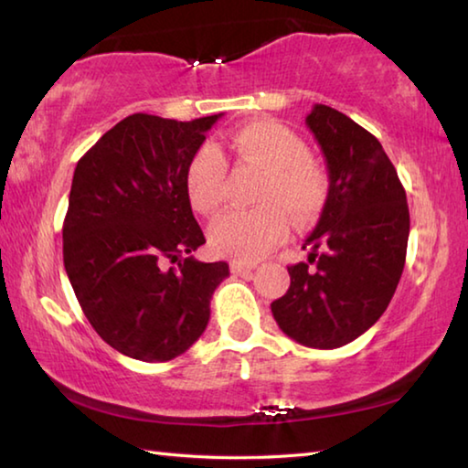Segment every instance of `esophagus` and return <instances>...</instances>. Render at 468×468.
<instances>
[{
  "label": "esophagus",
  "mask_w": 468,
  "mask_h": 468,
  "mask_svg": "<svg viewBox=\"0 0 468 468\" xmlns=\"http://www.w3.org/2000/svg\"><path fill=\"white\" fill-rule=\"evenodd\" d=\"M256 262H239V260H233L231 262V272L233 274H250L251 271H256Z\"/></svg>",
  "instance_id": "obj_1"
}]
</instances>
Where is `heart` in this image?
Returning a JSON list of instances; mask_svg holds the SVG:
<instances>
[{
	"mask_svg": "<svg viewBox=\"0 0 468 468\" xmlns=\"http://www.w3.org/2000/svg\"><path fill=\"white\" fill-rule=\"evenodd\" d=\"M237 161L264 171L256 208L231 210L210 227V243L218 253L253 262L289 233V217L310 225L326 204L328 176L310 158V148L287 125L260 120L239 125L225 140ZM227 163L217 146L206 144L189 158L186 192L202 215H215L225 197Z\"/></svg>",
	"mask_w": 468,
	"mask_h": 468,
	"instance_id": "1",
	"label": "heart"
}]
</instances>
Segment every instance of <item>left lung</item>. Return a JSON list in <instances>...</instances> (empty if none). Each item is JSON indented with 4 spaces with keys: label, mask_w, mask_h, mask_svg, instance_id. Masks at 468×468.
Returning a JSON list of instances; mask_svg holds the SVG:
<instances>
[{
    "label": "left lung",
    "mask_w": 468,
    "mask_h": 468,
    "mask_svg": "<svg viewBox=\"0 0 468 468\" xmlns=\"http://www.w3.org/2000/svg\"><path fill=\"white\" fill-rule=\"evenodd\" d=\"M305 125L326 158L328 197L303 243L314 266H289L291 287L271 307L299 345L338 348L374 326L390 303L405 268L409 206L376 136L328 105H314Z\"/></svg>",
    "instance_id": "1"
}]
</instances>
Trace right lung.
I'll list each match as a JSON object with an SVG mask.
<instances>
[{"label":"right lung","mask_w":468,"mask_h":468,"mask_svg":"<svg viewBox=\"0 0 468 468\" xmlns=\"http://www.w3.org/2000/svg\"><path fill=\"white\" fill-rule=\"evenodd\" d=\"M220 115L176 122L133 113L76 165L63 266L90 326L132 359L186 353L229 276L227 262L189 256L206 239L186 192L189 158Z\"/></svg>","instance_id":"obj_1"}]
</instances>
